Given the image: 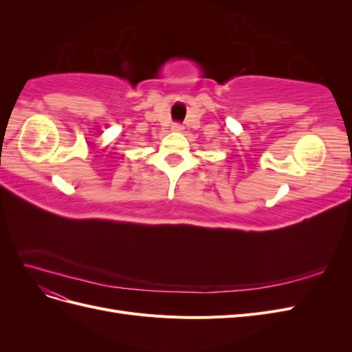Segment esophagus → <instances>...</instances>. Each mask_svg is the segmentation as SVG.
Instances as JSON below:
<instances>
[{
	"mask_svg": "<svg viewBox=\"0 0 352 352\" xmlns=\"http://www.w3.org/2000/svg\"><path fill=\"white\" fill-rule=\"evenodd\" d=\"M172 131H175V132H182V131H184V126L180 124V123H175V124L172 126Z\"/></svg>",
	"mask_w": 352,
	"mask_h": 352,
	"instance_id": "esophagus-1",
	"label": "esophagus"
}]
</instances>
